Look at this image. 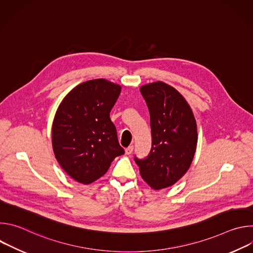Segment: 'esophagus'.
<instances>
[{"mask_svg":"<svg viewBox=\"0 0 253 253\" xmlns=\"http://www.w3.org/2000/svg\"><path fill=\"white\" fill-rule=\"evenodd\" d=\"M133 149H134V147H133V146H129V147H127V148L125 149V153H126V155H130V154L133 152Z\"/></svg>","mask_w":253,"mask_h":253,"instance_id":"1","label":"esophagus"}]
</instances>
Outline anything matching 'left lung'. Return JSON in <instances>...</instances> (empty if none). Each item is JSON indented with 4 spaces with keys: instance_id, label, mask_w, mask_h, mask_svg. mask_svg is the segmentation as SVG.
<instances>
[{
    "instance_id": "8db88e82",
    "label": "left lung",
    "mask_w": 253,
    "mask_h": 253,
    "mask_svg": "<svg viewBox=\"0 0 253 253\" xmlns=\"http://www.w3.org/2000/svg\"><path fill=\"white\" fill-rule=\"evenodd\" d=\"M150 113L152 148L145 159L135 157L141 177L159 190L175 184L188 171L197 146V124L185 98L172 86L153 82L140 87Z\"/></svg>"
}]
</instances>
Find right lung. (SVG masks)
I'll use <instances>...</instances> for the list:
<instances>
[{
  "label": "right lung",
  "mask_w": 253,
  "mask_h": 253,
  "mask_svg": "<svg viewBox=\"0 0 253 253\" xmlns=\"http://www.w3.org/2000/svg\"><path fill=\"white\" fill-rule=\"evenodd\" d=\"M121 86L105 79L83 82L62 100L52 126V146L64 171L89 184L124 154L110 112Z\"/></svg>",
  "instance_id": "obj_1"
}]
</instances>
